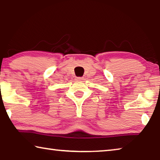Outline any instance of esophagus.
<instances>
[{
    "mask_svg": "<svg viewBox=\"0 0 160 160\" xmlns=\"http://www.w3.org/2000/svg\"><path fill=\"white\" fill-rule=\"evenodd\" d=\"M83 80V78H82V77H78V78H76V80L80 81V80Z\"/></svg>",
    "mask_w": 160,
    "mask_h": 160,
    "instance_id": "obj_1",
    "label": "esophagus"
}]
</instances>
